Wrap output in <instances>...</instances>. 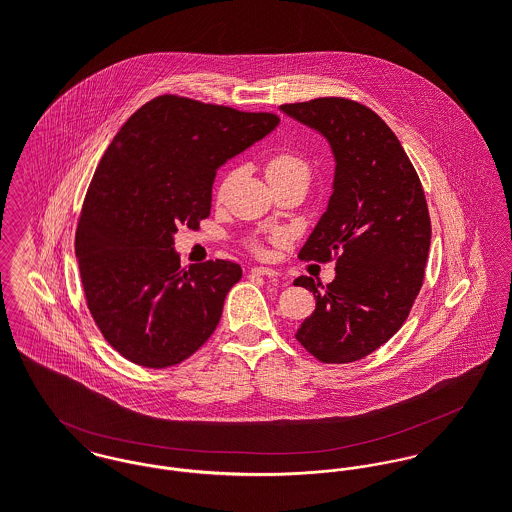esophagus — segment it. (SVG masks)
I'll return each mask as SVG.
<instances>
[{
	"mask_svg": "<svg viewBox=\"0 0 512 512\" xmlns=\"http://www.w3.org/2000/svg\"><path fill=\"white\" fill-rule=\"evenodd\" d=\"M250 272H252L254 276H270V278L278 276V272H276V270H272V268H266V266H254Z\"/></svg>",
	"mask_w": 512,
	"mask_h": 512,
	"instance_id": "obj_1",
	"label": "esophagus"
}]
</instances>
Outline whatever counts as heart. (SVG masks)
<instances>
[{
	"mask_svg": "<svg viewBox=\"0 0 512 512\" xmlns=\"http://www.w3.org/2000/svg\"><path fill=\"white\" fill-rule=\"evenodd\" d=\"M266 173H268V179L290 177V175H301V177L309 179V165L299 155L290 153V151H282V153H276L270 157Z\"/></svg>",
	"mask_w": 512,
	"mask_h": 512,
	"instance_id": "obj_1",
	"label": "heart"
}]
</instances>
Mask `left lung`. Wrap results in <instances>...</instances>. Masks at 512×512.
<instances>
[{"label": "left lung", "mask_w": 512, "mask_h": 512, "mask_svg": "<svg viewBox=\"0 0 512 512\" xmlns=\"http://www.w3.org/2000/svg\"><path fill=\"white\" fill-rule=\"evenodd\" d=\"M280 110L321 134L335 159L327 211L299 250L317 262L337 254L335 280L293 282L315 297L295 339L323 363H353L402 327L420 293L432 238L424 189L394 132L363 104L315 98Z\"/></svg>", "instance_id": "left-lung-1"}]
</instances>
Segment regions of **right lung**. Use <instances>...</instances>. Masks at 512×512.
<instances>
[{
    "label": "right lung",
    "mask_w": 512,
    "mask_h": 512,
    "mask_svg": "<svg viewBox=\"0 0 512 512\" xmlns=\"http://www.w3.org/2000/svg\"><path fill=\"white\" fill-rule=\"evenodd\" d=\"M278 124L276 114L165 94L134 112L104 151L74 250L88 309L128 361L179 365L217 329L242 268L209 260L183 270L175 232L209 217L217 169Z\"/></svg>",
    "instance_id": "1"
}]
</instances>
